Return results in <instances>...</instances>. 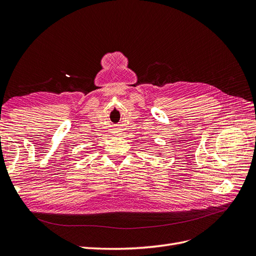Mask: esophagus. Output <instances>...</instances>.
<instances>
[{
	"label": "esophagus",
	"mask_w": 256,
	"mask_h": 256,
	"mask_svg": "<svg viewBox=\"0 0 256 256\" xmlns=\"http://www.w3.org/2000/svg\"><path fill=\"white\" fill-rule=\"evenodd\" d=\"M118 132H120V131H118Z\"/></svg>",
	"instance_id": "1"
}]
</instances>
